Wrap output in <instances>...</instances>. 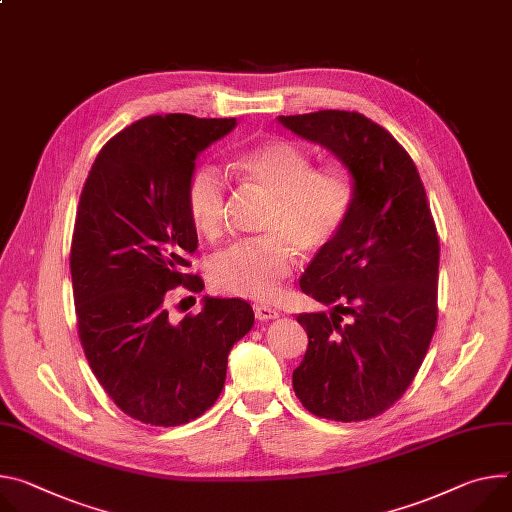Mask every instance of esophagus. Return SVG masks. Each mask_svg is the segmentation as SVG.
Here are the masks:
<instances>
[{
  "mask_svg": "<svg viewBox=\"0 0 512 512\" xmlns=\"http://www.w3.org/2000/svg\"><path fill=\"white\" fill-rule=\"evenodd\" d=\"M255 316H257V320L267 322V320H273V318L280 316V312H277V310H275V308H271V306L257 304V306H255Z\"/></svg>",
  "mask_w": 512,
  "mask_h": 512,
  "instance_id": "34e87169",
  "label": "esophagus"
}]
</instances>
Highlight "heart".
I'll list each match as a JSON object with an SVG mask.
<instances>
[{
  "instance_id": "obj_1",
  "label": "heart",
  "mask_w": 512,
  "mask_h": 512,
  "mask_svg": "<svg viewBox=\"0 0 512 512\" xmlns=\"http://www.w3.org/2000/svg\"><path fill=\"white\" fill-rule=\"evenodd\" d=\"M232 169L273 198L265 226L271 235L235 243L214 255L210 277L228 294L269 300L294 271L296 249L316 253L339 235L353 208V181L341 167L314 169L306 151L282 138L239 151ZM183 200L198 235L218 239L226 202L222 175L212 167L196 169Z\"/></svg>"
}]
</instances>
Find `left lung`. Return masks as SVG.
I'll use <instances>...</instances> for the list:
<instances>
[{"label":"left lung","mask_w":512,"mask_h":512,"mask_svg":"<svg viewBox=\"0 0 512 512\" xmlns=\"http://www.w3.org/2000/svg\"><path fill=\"white\" fill-rule=\"evenodd\" d=\"M331 151L353 181L339 235L306 267L300 290L329 312L298 314L308 349L294 392L329 421H367L410 386L437 327L439 237L410 155L359 112L277 116Z\"/></svg>","instance_id":"8db88e82"}]
</instances>
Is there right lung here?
I'll use <instances>...</instances> for the list:
<instances>
[{
  "instance_id": "obj_1",
  "label": "right lung",
  "mask_w": 512,
  "mask_h": 512,
  "mask_svg": "<svg viewBox=\"0 0 512 512\" xmlns=\"http://www.w3.org/2000/svg\"><path fill=\"white\" fill-rule=\"evenodd\" d=\"M235 118L149 116L100 151L79 198L71 280L79 339L114 404L145 425L177 427L220 396L228 353L253 327L241 298L204 296L202 312L173 322L165 294L202 292L185 273L198 232L185 210L196 159Z\"/></svg>"
}]
</instances>
